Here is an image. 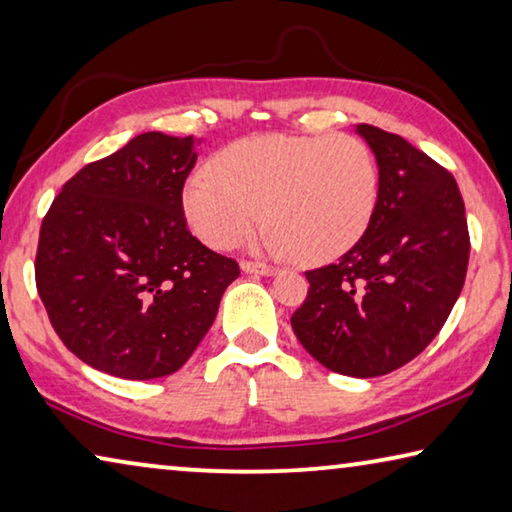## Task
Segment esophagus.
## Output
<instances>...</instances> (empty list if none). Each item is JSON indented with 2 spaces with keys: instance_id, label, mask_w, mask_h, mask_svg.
<instances>
[{
  "instance_id": "34e87169",
  "label": "esophagus",
  "mask_w": 512,
  "mask_h": 512,
  "mask_svg": "<svg viewBox=\"0 0 512 512\" xmlns=\"http://www.w3.org/2000/svg\"><path fill=\"white\" fill-rule=\"evenodd\" d=\"M241 271L243 273H253V275H273L275 269L269 264H259V262H241Z\"/></svg>"
}]
</instances>
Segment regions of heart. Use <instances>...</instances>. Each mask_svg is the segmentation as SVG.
<instances>
[{"mask_svg":"<svg viewBox=\"0 0 512 512\" xmlns=\"http://www.w3.org/2000/svg\"><path fill=\"white\" fill-rule=\"evenodd\" d=\"M380 175L367 143L351 134H262L234 141L209 170L191 175L182 209L207 246H237L259 218L257 246L321 264L358 243L376 214Z\"/></svg>","mask_w":512,"mask_h":512,"instance_id":"b5f03b06","label":"heart"}]
</instances>
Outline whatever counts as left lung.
Returning <instances> with one entry per match:
<instances>
[{
	"instance_id": "8db88e82",
	"label": "left lung",
	"mask_w": 512,
	"mask_h": 512,
	"mask_svg": "<svg viewBox=\"0 0 512 512\" xmlns=\"http://www.w3.org/2000/svg\"><path fill=\"white\" fill-rule=\"evenodd\" d=\"M376 157L378 205L364 237L337 264L307 271L291 316L323 367L353 378L408 364L442 330L465 285V202L449 170L399 134L355 125Z\"/></svg>"
}]
</instances>
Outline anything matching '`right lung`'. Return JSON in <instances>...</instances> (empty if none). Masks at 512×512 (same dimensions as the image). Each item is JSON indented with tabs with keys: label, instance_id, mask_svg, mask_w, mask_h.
I'll list each match as a JSON object with an SVG mask.
<instances>
[{
	"label": "right lung",
	"instance_id": "obj_1",
	"mask_svg": "<svg viewBox=\"0 0 512 512\" xmlns=\"http://www.w3.org/2000/svg\"><path fill=\"white\" fill-rule=\"evenodd\" d=\"M196 136L145 132L63 184L43 218L36 287L81 362L127 380L170 376L212 328L239 264L186 230Z\"/></svg>",
	"mask_w": 512,
	"mask_h": 512
}]
</instances>
